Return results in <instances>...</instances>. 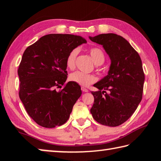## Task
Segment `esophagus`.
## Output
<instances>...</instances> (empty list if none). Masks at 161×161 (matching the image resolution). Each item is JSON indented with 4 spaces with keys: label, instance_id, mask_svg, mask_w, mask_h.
Masks as SVG:
<instances>
[{
    "label": "esophagus",
    "instance_id": "34e87169",
    "mask_svg": "<svg viewBox=\"0 0 161 161\" xmlns=\"http://www.w3.org/2000/svg\"><path fill=\"white\" fill-rule=\"evenodd\" d=\"M81 91L84 92H88V89H86V88H84V87H81Z\"/></svg>",
    "mask_w": 161,
    "mask_h": 161
}]
</instances>
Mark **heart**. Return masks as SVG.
<instances>
[{
  "mask_svg": "<svg viewBox=\"0 0 161 161\" xmlns=\"http://www.w3.org/2000/svg\"><path fill=\"white\" fill-rule=\"evenodd\" d=\"M80 52L79 48L76 47L71 50L66 58V66L69 69H74L75 67L76 59ZM91 58L94 64L97 65L102 64L105 61V56L103 51L99 48L94 47L89 50ZM70 81L82 86H88L97 80L94 75L86 74L80 71H77L69 75Z\"/></svg>",
  "mask_w": 161,
  "mask_h": 161,
  "instance_id": "heart-1",
  "label": "heart"
}]
</instances>
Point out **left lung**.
<instances>
[{
	"instance_id": "8db88e82",
	"label": "left lung",
	"mask_w": 161,
	"mask_h": 161,
	"mask_svg": "<svg viewBox=\"0 0 161 161\" xmlns=\"http://www.w3.org/2000/svg\"><path fill=\"white\" fill-rule=\"evenodd\" d=\"M89 37L102 45L111 59L107 75L94 85L98 91L92 92L94 102L91 114L98 123L118 126L132 116L142 99L145 80L142 62L137 52L120 35L107 33Z\"/></svg>"
}]
</instances>
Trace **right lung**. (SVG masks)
<instances>
[{"label":"right lung","instance_id":"add662e5","mask_svg":"<svg viewBox=\"0 0 161 161\" xmlns=\"http://www.w3.org/2000/svg\"><path fill=\"white\" fill-rule=\"evenodd\" d=\"M86 43L84 37L69 34H49L26 48L18 74L19 97L28 115L45 128L66 123L73 106L81 95V87L69 81L66 58L72 49Z\"/></svg>","mask_w":161,"mask_h":161}]
</instances>
